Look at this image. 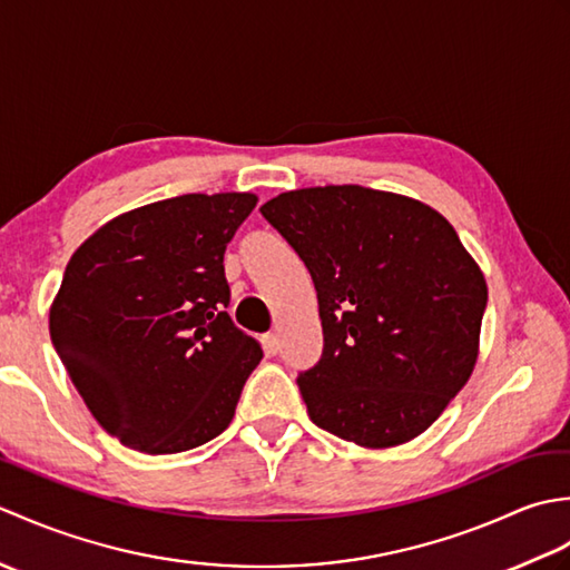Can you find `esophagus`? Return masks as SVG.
<instances>
[{"mask_svg":"<svg viewBox=\"0 0 570 570\" xmlns=\"http://www.w3.org/2000/svg\"><path fill=\"white\" fill-rule=\"evenodd\" d=\"M262 345H264V353H266V355H276L278 347H282V345H278V335H276V333L264 335V337H262Z\"/></svg>","mask_w":570,"mask_h":570,"instance_id":"obj_1","label":"esophagus"}]
</instances>
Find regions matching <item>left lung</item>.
<instances>
[{
    "instance_id": "left-lung-1",
    "label": "left lung",
    "mask_w": 570,
    "mask_h": 570,
    "mask_svg": "<svg viewBox=\"0 0 570 570\" xmlns=\"http://www.w3.org/2000/svg\"><path fill=\"white\" fill-rule=\"evenodd\" d=\"M262 215L308 266L323 357L298 377L311 421L360 448L409 443L468 384L488 284L431 205L362 186L278 193Z\"/></svg>"
}]
</instances>
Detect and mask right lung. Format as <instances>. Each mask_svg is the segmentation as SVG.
<instances>
[{
	"label": "right lung",
	"mask_w": 570,
	"mask_h": 570,
	"mask_svg": "<svg viewBox=\"0 0 570 570\" xmlns=\"http://www.w3.org/2000/svg\"><path fill=\"white\" fill-rule=\"evenodd\" d=\"M254 193H186L107 220L72 252L48 331L100 426L139 453L198 448L259 365L227 316L223 254Z\"/></svg>",
	"instance_id": "add662e5"
}]
</instances>
